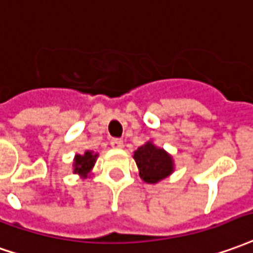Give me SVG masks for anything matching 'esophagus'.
<instances>
[{"instance_id": "esophagus-1", "label": "esophagus", "mask_w": 253, "mask_h": 253, "mask_svg": "<svg viewBox=\"0 0 253 253\" xmlns=\"http://www.w3.org/2000/svg\"><path fill=\"white\" fill-rule=\"evenodd\" d=\"M111 146L115 148V149H122L125 145H123V141H122V139L114 138V139H111Z\"/></svg>"}]
</instances>
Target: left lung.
I'll list each match as a JSON object with an SVG mask.
<instances>
[{"label": "left lung", "mask_w": 253, "mask_h": 253, "mask_svg": "<svg viewBox=\"0 0 253 253\" xmlns=\"http://www.w3.org/2000/svg\"><path fill=\"white\" fill-rule=\"evenodd\" d=\"M134 160L139 171V178L146 183H157L169 176L175 163L169 152L155 145L152 141H146L137 151H134Z\"/></svg>", "instance_id": "8db88e82"}]
</instances>
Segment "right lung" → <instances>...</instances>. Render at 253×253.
<instances>
[{
  "instance_id": "right-lung-1",
  "label": "right lung",
  "mask_w": 253,
  "mask_h": 253,
  "mask_svg": "<svg viewBox=\"0 0 253 253\" xmlns=\"http://www.w3.org/2000/svg\"><path fill=\"white\" fill-rule=\"evenodd\" d=\"M98 153L93 151H84V155H75L74 157V174H78L81 178H87L91 175V169L97 162Z\"/></svg>"
}]
</instances>
